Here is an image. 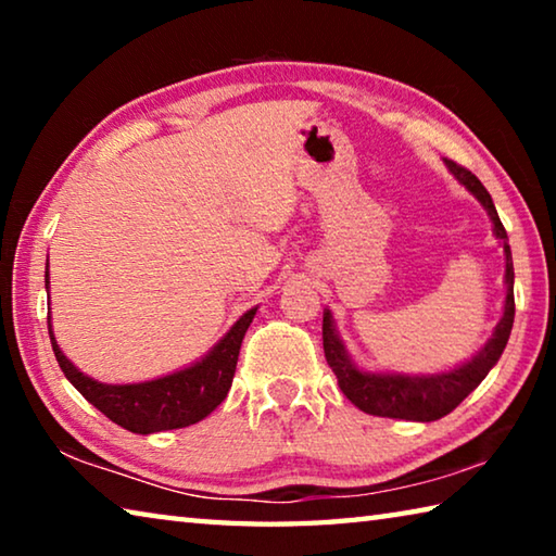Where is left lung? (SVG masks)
Masks as SVG:
<instances>
[{"label":"left lung","instance_id":"obj_1","mask_svg":"<svg viewBox=\"0 0 556 556\" xmlns=\"http://www.w3.org/2000/svg\"><path fill=\"white\" fill-rule=\"evenodd\" d=\"M446 168L454 174L456 181L473 195V199L483 205L488 218L493 223V235L501 242L505 252V304H503V318L495 324L493 336L488 343L478 351L470 361L454 365V368L441 372H372L363 370L361 365L353 361L348 353L343 338L338 336V328L333 321L331 308H324V353L326 361L336 372L338 384L348 400H351L357 409L365 414H375V417H392V419H407V421H437L454 412L460 402H464L478 384L485 380V375L495 368L501 355L507 345V338L513 331L515 321V269H513V252L507 244V232L503 228L497 211L493 205L491 193L485 186L468 172V168L458 166L446 159Z\"/></svg>","mask_w":556,"mask_h":556}]
</instances>
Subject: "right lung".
Listing matches in <instances>:
<instances>
[{
    "instance_id": "obj_1",
    "label": "right lung",
    "mask_w": 556,
    "mask_h": 556,
    "mask_svg": "<svg viewBox=\"0 0 556 556\" xmlns=\"http://www.w3.org/2000/svg\"><path fill=\"white\" fill-rule=\"evenodd\" d=\"M46 291H49V267H46ZM255 314L257 306L244 312L208 353L195 363L186 365V368L154 380L127 384L98 382L96 378L75 368L61 351L59 341H55L51 312L49 336L63 375L92 407H98L108 419L131 431V434H154V431L191 427L195 421L208 417L228 397L242 338L248 333Z\"/></svg>"
}]
</instances>
